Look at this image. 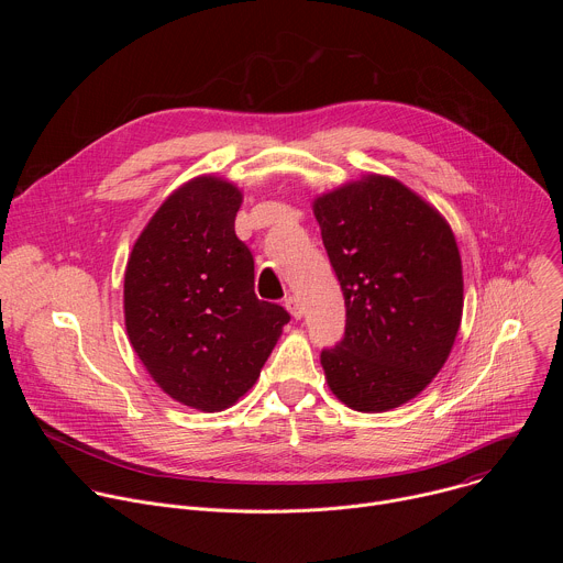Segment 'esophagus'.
<instances>
[{"instance_id":"1","label":"esophagus","mask_w":563,"mask_h":563,"mask_svg":"<svg viewBox=\"0 0 563 563\" xmlns=\"http://www.w3.org/2000/svg\"><path fill=\"white\" fill-rule=\"evenodd\" d=\"M285 307H287V311L298 320V318H302V305H300V298L298 296H289V298H285Z\"/></svg>"}]
</instances>
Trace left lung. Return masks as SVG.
Here are the masks:
<instances>
[{"instance_id": "left-lung-1", "label": "left lung", "mask_w": 563, "mask_h": 563, "mask_svg": "<svg viewBox=\"0 0 563 563\" xmlns=\"http://www.w3.org/2000/svg\"><path fill=\"white\" fill-rule=\"evenodd\" d=\"M347 323L320 354L341 404L387 412L445 365L463 316V267L448 220L391 176L365 174L311 202Z\"/></svg>"}]
</instances>
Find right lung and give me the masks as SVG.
<instances>
[{
  "label": "right lung",
  "instance_id": "right-lung-1",
  "mask_svg": "<svg viewBox=\"0 0 563 563\" xmlns=\"http://www.w3.org/2000/svg\"><path fill=\"white\" fill-rule=\"evenodd\" d=\"M243 191L196 176L157 207L124 272V325L148 376L183 406L222 412L258 380L289 313L254 294L235 235Z\"/></svg>",
  "mask_w": 563,
  "mask_h": 563
}]
</instances>
